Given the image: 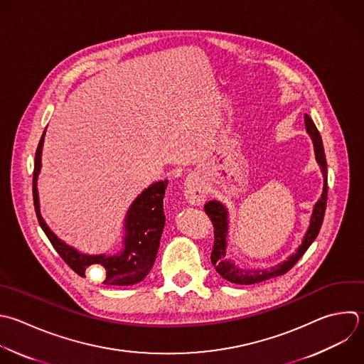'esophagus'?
Wrapping results in <instances>:
<instances>
[{
	"label": "esophagus",
	"instance_id": "esophagus-1",
	"mask_svg": "<svg viewBox=\"0 0 364 364\" xmlns=\"http://www.w3.org/2000/svg\"><path fill=\"white\" fill-rule=\"evenodd\" d=\"M185 199L192 206H202L206 200V188L203 181L192 175L185 182Z\"/></svg>",
	"mask_w": 364,
	"mask_h": 364
}]
</instances>
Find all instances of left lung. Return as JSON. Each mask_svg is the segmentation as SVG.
<instances>
[{
    "mask_svg": "<svg viewBox=\"0 0 364 364\" xmlns=\"http://www.w3.org/2000/svg\"><path fill=\"white\" fill-rule=\"evenodd\" d=\"M304 125L306 131L310 135L314 146V155L316 161L320 166V171L323 173V192L320 199L316 202L313 208V213L310 218V225L309 229L303 237L301 245L299 249L287 257L283 263H279L270 269H242L236 266L233 262L226 259V237H228V226H229V219H228V209L218 200H210L205 205V212L212 220L213 225V235H215V242H213V249L210 253V262L215 266L216 272L228 282L235 283V284H255L260 283L264 280H269L276 276H282L286 272H289L297 260L304 255V252L309 249V246L313 243V240L317 237L324 212H326V203H327V162H326V155H324V148L321 142L320 132L317 131L313 119L309 115H304Z\"/></svg>",
    "mask_w": 364,
    "mask_h": 364,
    "instance_id": "left-lung-1",
    "label": "left lung"
}]
</instances>
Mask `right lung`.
I'll use <instances>...</instances> for the list:
<instances>
[{"label":"right lung","mask_w":364,"mask_h":364,"mask_svg":"<svg viewBox=\"0 0 364 364\" xmlns=\"http://www.w3.org/2000/svg\"><path fill=\"white\" fill-rule=\"evenodd\" d=\"M43 134L34 164L33 178V196L36 213L40 226L46 232L54 249L64 259V262L80 276H85V270L98 264L105 273V284L111 286H129L141 282L148 272L152 269L156 253L159 249V240L164 232L165 213H164V196L168 186V181H159L145 189L131 205L125 218V237L124 249L121 253L114 256L107 255H84L77 249L68 246L65 242L58 239L47 226L46 220L40 213V202L37 192V178L41 169V152L44 144Z\"/></svg>","instance_id":"1"}]
</instances>
